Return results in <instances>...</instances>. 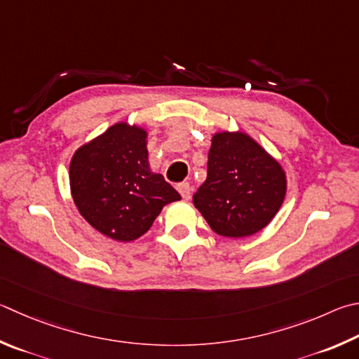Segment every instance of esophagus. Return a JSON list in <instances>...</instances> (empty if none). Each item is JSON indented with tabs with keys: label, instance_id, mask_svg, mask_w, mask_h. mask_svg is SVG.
<instances>
[{
	"label": "esophagus",
	"instance_id": "34e87169",
	"mask_svg": "<svg viewBox=\"0 0 359 359\" xmlns=\"http://www.w3.org/2000/svg\"><path fill=\"white\" fill-rule=\"evenodd\" d=\"M177 190H179L182 198H184V199H190V196H191V187H190V185H188V184H180V185L177 187Z\"/></svg>",
	"mask_w": 359,
	"mask_h": 359
}]
</instances>
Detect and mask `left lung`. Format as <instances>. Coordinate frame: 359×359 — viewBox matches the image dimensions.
Here are the masks:
<instances>
[{
    "instance_id": "left-lung-1",
    "label": "left lung",
    "mask_w": 359,
    "mask_h": 359,
    "mask_svg": "<svg viewBox=\"0 0 359 359\" xmlns=\"http://www.w3.org/2000/svg\"><path fill=\"white\" fill-rule=\"evenodd\" d=\"M287 175L281 163L245 132H217L207 179L193 204L218 236L243 238L262 231L281 208Z\"/></svg>"
}]
</instances>
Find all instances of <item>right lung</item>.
<instances>
[{"label": "right lung", "instance_id": "1", "mask_svg": "<svg viewBox=\"0 0 359 359\" xmlns=\"http://www.w3.org/2000/svg\"><path fill=\"white\" fill-rule=\"evenodd\" d=\"M74 204L88 223L116 242L146 233L163 207L180 194L154 172L147 130L117 122L76 149L69 168Z\"/></svg>", "mask_w": 359, "mask_h": 359}]
</instances>
